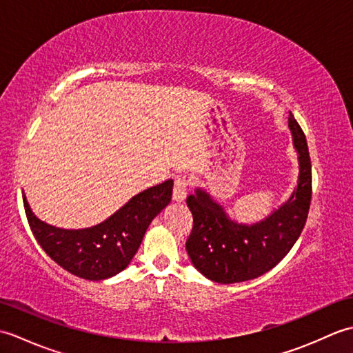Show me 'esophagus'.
I'll list each match as a JSON object with an SVG mask.
<instances>
[{
  "instance_id": "34e87169",
  "label": "esophagus",
  "mask_w": 353,
  "mask_h": 353,
  "mask_svg": "<svg viewBox=\"0 0 353 353\" xmlns=\"http://www.w3.org/2000/svg\"><path fill=\"white\" fill-rule=\"evenodd\" d=\"M186 186H188V183H186V179L179 176L176 177L174 181V188H172V200L174 201H183L186 199Z\"/></svg>"
}]
</instances>
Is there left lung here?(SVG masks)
I'll use <instances>...</instances> for the list:
<instances>
[{
  "mask_svg": "<svg viewBox=\"0 0 353 353\" xmlns=\"http://www.w3.org/2000/svg\"><path fill=\"white\" fill-rule=\"evenodd\" d=\"M288 127L299 154V181L290 199L267 219L236 223L201 188L186 197L192 214L186 252L208 279L235 283L259 277L279 264L301 236L312 196L311 159L305 133L291 112Z\"/></svg>",
  "mask_w": 353,
  "mask_h": 353,
  "instance_id": "8db88e82",
  "label": "left lung"
}]
</instances>
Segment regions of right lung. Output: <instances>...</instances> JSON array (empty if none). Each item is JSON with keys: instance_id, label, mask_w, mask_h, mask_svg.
<instances>
[{"instance_id": "1", "label": "right lung", "mask_w": 353, "mask_h": 353, "mask_svg": "<svg viewBox=\"0 0 353 353\" xmlns=\"http://www.w3.org/2000/svg\"><path fill=\"white\" fill-rule=\"evenodd\" d=\"M172 181H165L132 197L108 220L86 229H61L41 221L22 196L26 215L43 252L71 274L101 281L130 264L150 223L171 201Z\"/></svg>"}]
</instances>
